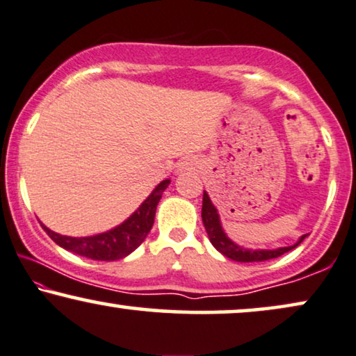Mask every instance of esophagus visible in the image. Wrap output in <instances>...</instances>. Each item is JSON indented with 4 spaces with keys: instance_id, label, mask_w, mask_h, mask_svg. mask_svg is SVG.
<instances>
[{
    "instance_id": "1",
    "label": "esophagus",
    "mask_w": 356,
    "mask_h": 356,
    "mask_svg": "<svg viewBox=\"0 0 356 356\" xmlns=\"http://www.w3.org/2000/svg\"><path fill=\"white\" fill-rule=\"evenodd\" d=\"M193 168H195V163H193L192 159H186V161H182L181 164H179V170H192Z\"/></svg>"
}]
</instances>
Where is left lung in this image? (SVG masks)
I'll return each mask as SVG.
<instances>
[{
	"label": "left lung",
	"mask_w": 356,
	"mask_h": 356,
	"mask_svg": "<svg viewBox=\"0 0 356 356\" xmlns=\"http://www.w3.org/2000/svg\"><path fill=\"white\" fill-rule=\"evenodd\" d=\"M202 220L203 226H205L208 238L218 252L226 255L227 259L236 260V262H265V260L277 259L280 255L290 252L295 248H298L307 234H302L300 239L293 245L288 248H278V249H248L244 245L236 244L233 239L227 238V234L222 229L220 215H218L216 207L208 197L207 191H203V205H202Z\"/></svg>",
	"instance_id": "1"
}]
</instances>
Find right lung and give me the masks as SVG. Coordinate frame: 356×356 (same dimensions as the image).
<instances>
[{
	"instance_id": "1",
	"label": "right lung",
	"mask_w": 356,
	"mask_h": 356,
	"mask_svg": "<svg viewBox=\"0 0 356 356\" xmlns=\"http://www.w3.org/2000/svg\"><path fill=\"white\" fill-rule=\"evenodd\" d=\"M170 184L169 179L159 182L153 188L148 198L127 218L120 225L94 236H84V238H71V236H63L55 233L47 227L44 229L51 239L55 241L60 248H63L70 252L83 255V257L92 260H118L127 257L134 252L138 245L146 239V236L151 231L154 222L156 207L163 197V192Z\"/></svg>"
}]
</instances>
